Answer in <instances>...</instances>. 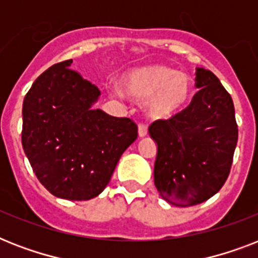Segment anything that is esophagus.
I'll use <instances>...</instances> for the list:
<instances>
[{
    "instance_id": "34e87169",
    "label": "esophagus",
    "mask_w": 258,
    "mask_h": 258,
    "mask_svg": "<svg viewBox=\"0 0 258 258\" xmlns=\"http://www.w3.org/2000/svg\"><path fill=\"white\" fill-rule=\"evenodd\" d=\"M138 134H139V137L143 138L147 135V124L146 123H143V121H141L139 123V130H138Z\"/></svg>"
}]
</instances>
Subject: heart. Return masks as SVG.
I'll return each instance as SVG.
<instances>
[{
    "label": "heart",
    "mask_w": 258,
    "mask_h": 258,
    "mask_svg": "<svg viewBox=\"0 0 258 258\" xmlns=\"http://www.w3.org/2000/svg\"><path fill=\"white\" fill-rule=\"evenodd\" d=\"M127 95L137 100L149 101L150 115L170 117L186 103L191 93L187 75L163 66H153L130 72L123 79Z\"/></svg>",
    "instance_id": "1"
}]
</instances>
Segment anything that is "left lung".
Instances as JSON below:
<instances>
[{"label":"left lung","mask_w":258,"mask_h":258,"mask_svg":"<svg viewBox=\"0 0 258 258\" xmlns=\"http://www.w3.org/2000/svg\"><path fill=\"white\" fill-rule=\"evenodd\" d=\"M198 92L169 119L151 123L158 145L154 183L169 204H202L221 190L232 169L238 141L234 104L212 71L197 70Z\"/></svg>","instance_id":"left-lung-1"}]
</instances>
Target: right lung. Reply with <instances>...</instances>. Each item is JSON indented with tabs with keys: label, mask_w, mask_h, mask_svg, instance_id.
<instances>
[{
	"label": "right lung",
	"mask_w": 258,
	"mask_h": 258,
	"mask_svg": "<svg viewBox=\"0 0 258 258\" xmlns=\"http://www.w3.org/2000/svg\"><path fill=\"white\" fill-rule=\"evenodd\" d=\"M71 64H54L30 87L22 104L21 142L48 191L87 201L109 183L121 154L138 138V125L93 109L100 91Z\"/></svg>",
	"instance_id": "add662e5"
}]
</instances>
